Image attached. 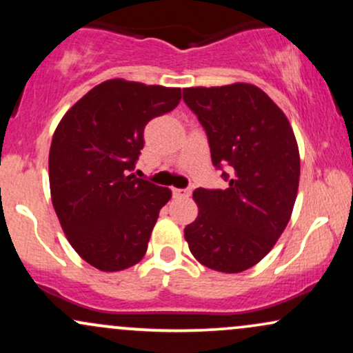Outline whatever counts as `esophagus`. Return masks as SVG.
Listing matches in <instances>:
<instances>
[{"label": "esophagus", "instance_id": "34e87169", "mask_svg": "<svg viewBox=\"0 0 353 353\" xmlns=\"http://www.w3.org/2000/svg\"><path fill=\"white\" fill-rule=\"evenodd\" d=\"M174 197H189L190 196V189H172Z\"/></svg>", "mask_w": 353, "mask_h": 353}]
</instances>
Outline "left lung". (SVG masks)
Segmentation results:
<instances>
[{
  "label": "left lung",
  "mask_w": 353,
  "mask_h": 353,
  "mask_svg": "<svg viewBox=\"0 0 353 353\" xmlns=\"http://www.w3.org/2000/svg\"><path fill=\"white\" fill-rule=\"evenodd\" d=\"M184 103L208 134L210 157L228 189H196L199 214L185 225L202 265L237 274L261 262L289 224L301 157L289 119L261 88L234 83L185 88Z\"/></svg>",
  "instance_id": "obj_1"
}]
</instances>
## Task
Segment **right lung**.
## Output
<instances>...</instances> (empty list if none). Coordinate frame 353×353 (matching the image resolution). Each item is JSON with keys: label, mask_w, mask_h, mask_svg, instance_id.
I'll return each instance as SVG.
<instances>
[{"label": "right lung", "mask_w": 353, "mask_h": 353, "mask_svg": "<svg viewBox=\"0 0 353 353\" xmlns=\"http://www.w3.org/2000/svg\"><path fill=\"white\" fill-rule=\"evenodd\" d=\"M179 88L109 79L59 121L50 149L52 208L72 249L103 272L144 257L171 190L136 177L144 128L172 111Z\"/></svg>", "instance_id": "obj_1"}]
</instances>
